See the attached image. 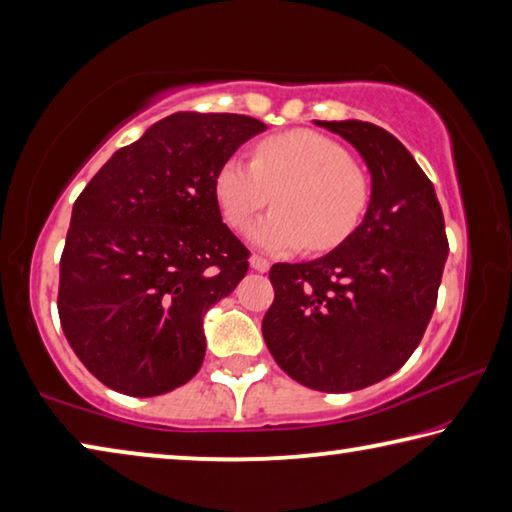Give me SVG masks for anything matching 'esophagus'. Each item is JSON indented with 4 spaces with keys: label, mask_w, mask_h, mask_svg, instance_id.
Wrapping results in <instances>:
<instances>
[{
    "label": "esophagus",
    "mask_w": 512,
    "mask_h": 512,
    "mask_svg": "<svg viewBox=\"0 0 512 512\" xmlns=\"http://www.w3.org/2000/svg\"><path fill=\"white\" fill-rule=\"evenodd\" d=\"M250 268H253V271H257V273H266L268 268H271V262H268V259H264V257H259V255H253V257H250Z\"/></svg>",
    "instance_id": "34e87169"
}]
</instances>
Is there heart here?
Listing matches in <instances>:
<instances>
[{
    "label": "heart",
    "mask_w": 512,
    "mask_h": 512,
    "mask_svg": "<svg viewBox=\"0 0 512 512\" xmlns=\"http://www.w3.org/2000/svg\"><path fill=\"white\" fill-rule=\"evenodd\" d=\"M271 214L250 230L266 253L332 250L343 244L368 210L370 185L350 151L316 131H289L257 144L255 160L235 155L216 173L214 196L223 221L244 230L271 203Z\"/></svg>",
    "instance_id": "b5f03b06"
}]
</instances>
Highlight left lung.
<instances>
[{"label": "left lung", "instance_id": "1", "mask_svg": "<svg viewBox=\"0 0 512 512\" xmlns=\"http://www.w3.org/2000/svg\"><path fill=\"white\" fill-rule=\"evenodd\" d=\"M366 162L372 192L357 230L332 253L275 264L264 341L291 379L350 393L400 370L418 348L443 280L449 244L431 180L384 128L316 121Z\"/></svg>", "mask_w": 512, "mask_h": 512}]
</instances>
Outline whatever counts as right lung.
Masks as SVG:
<instances>
[{
	"instance_id": "add662e5",
	"label": "right lung",
	"mask_w": 512,
	"mask_h": 512,
	"mask_svg": "<svg viewBox=\"0 0 512 512\" xmlns=\"http://www.w3.org/2000/svg\"><path fill=\"white\" fill-rule=\"evenodd\" d=\"M262 131L246 115L176 112L112 153L76 198L60 325L112 391L162 395L201 368L203 316L248 271V250L216 205V173Z\"/></svg>"
}]
</instances>
